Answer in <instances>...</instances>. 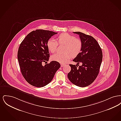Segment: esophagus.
<instances>
[{
	"label": "esophagus",
	"instance_id": "obj_1",
	"mask_svg": "<svg viewBox=\"0 0 121 121\" xmlns=\"http://www.w3.org/2000/svg\"><path fill=\"white\" fill-rule=\"evenodd\" d=\"M64 65H65L64 64H63V63H61V67H63Z\"/></svg>",
	"mask_w": 121,
	"mask_h": 121
}]
</instances>
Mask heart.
I'll use <instances>...</instances> for the list:
<instances>
[{
	"instance_id": "obj_1",
	"label": "heart",
	"mask_w": 121,
	"mask_h": 121,
	"mask_svg": "<svg viewBox=\"0 0 121 121\" xmlns=\"http://www.w3.org/2000/svg\"><path fill=\"white\" fill-rule=\"evenodd\" d=\"M58 42L53 39H50L47 42V47L52 53L56 52L59 43L60 45H65L64 53H56L52 56V59L60 63H64L69 61L70 58L76 57L80 52L82 48V42L79 38L67 33L59 35L57 38Z\"/></svg>"
}]
</instances>
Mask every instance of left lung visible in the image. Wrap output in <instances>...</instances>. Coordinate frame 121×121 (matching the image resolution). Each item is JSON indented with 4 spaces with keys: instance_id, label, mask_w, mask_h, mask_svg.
Returning a JSON list of instances; mask_svg holds the SVG:
<instances>
[{
    "instance_id": "8db88e82",
    "label": "left lung",
    "mask_w": 121,
    "mask_h": 121,
    "mask_svg": "<svg viewBox=\"0 0 121 121\" xmlns=\"http://www.w3.org/2000/svg\"><path fill=\"white\" fill-rule=\"evenodd\" d=\"M73 33L79 35L82 45L80 53L73 61L82 65L78 68L77 65L69 64L71 70L68 77L75 85L85 87L92 84L97 77L102 62L103 52L98 42L92 36L80 32Z\"/></svg>"
}]
</instances>
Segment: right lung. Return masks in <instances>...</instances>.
I'll list each match as a JSON object with an SVG mask.
<instances>
[{
	"mask_svg": "<svg viewBox=\"0 0 121 121\" xmlns=\"http://www.w3.org/2000/svg\"><path fill=\"white\" fill-rule=\"evenodd\" d=\"M57 33L43 29L33 31L21 42L17 52V59L23 78L33 86L41 87L48 84L60 67L58 62L48 61L49 53L47 42Z\"/></svg>",
	"mask_w": 121,
	"mask_h": 121,
	"instance_id": "1",
	"label": "right lung"
}]
</instances>
